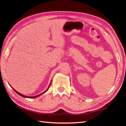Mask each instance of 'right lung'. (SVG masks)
<instances>
[{
  "mask_svg": "<svg viewBox=\"0 0 126 126\" xmlns=\"http://www.w3.org/2000/svg\"><path fill=\"white\" fill-rule=\"evenodd\" d=\"M50 84H49V87H48V88H47V90H46V91H44V92H43L42 93H41V94H39V95H35V96H33V97H29V96H25V95H23V94H21V93H19V92H17V91H16V90H15V89H14L13 88V89H14V91H15V92H16V93L17 94H19V95H20V96H22V97H25V98H35V97H38V96H39V95H42V94H43L44 93H45L46 91H48V89H49V87H50Z\"/></svg>",
  "mask_w": 126,
  "mask_h": 126,
  "instance_id": "right-lung-1",
  "label": "right lung"
}]
</instances>
